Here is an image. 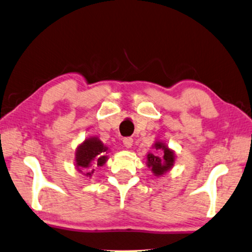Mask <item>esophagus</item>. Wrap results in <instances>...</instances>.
I'll list each match as a JSON object with an SVG mask.
<instances>
[{
    "label": "esophagus",
    "instance_id": "obj_1",
    "mask_svg": "<svg viewBox=\"0 0 252 252\" xmlns=\"http://www.w3.org/2000/svg\"><path fill=\"white\" fill-rule=\"evenodd\" d=\"M123 145H125V147L130 148L131 146L133 145V139L131 137H126L125 139H123Z\"/></svg>",
    "mask_w": 252,
    "mask_h": 252
}]
</instances>
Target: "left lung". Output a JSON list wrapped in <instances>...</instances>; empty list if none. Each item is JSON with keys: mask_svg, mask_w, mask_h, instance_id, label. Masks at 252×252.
Masks as SVG:
<instances>
[{"mask_svg": "<svg viewBox=\"0 0 252 252\" xmlns=\"http://www.w3.org/2000/svg\"><path fill=\"white\" fill-rule=\"evenodd\" d=\"M156 149H162L163 155L156 156L153 154H148L147 155V165L152 168L153 173L156 176L163 175L166 173L168 170H171L174 164V153L171 149H168L163 142H156L155 144Z\"/></svg>", "mask_w": 252, "mask_h": 252, "instance_id": "obj_1", "label": "left lung"}]
</instances>
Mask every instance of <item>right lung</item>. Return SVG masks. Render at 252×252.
Returning a JSON list of instances; mask_svg holds the SVG:
<instances>
[{"label": "right lung", "instance_id": "1", "mask_svg": "<svg viewBox=\"0 0 252 252\" xmlns=\"http://www.w3.org/2000/svg\"><path fill=\"white\" fill-rule=\"evenodd\" d=\"M107 147L98 138H89L79 146L76 153V165L80 172L86 171L90 176L96 166H103L107 160Z\"/></svg>", "mask_w": 252, "mask_h": 252}]
</instances>
